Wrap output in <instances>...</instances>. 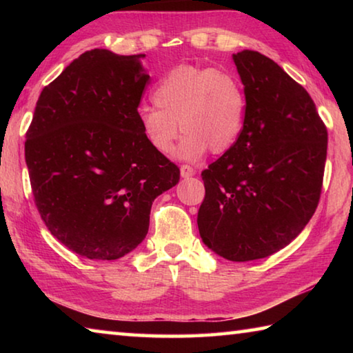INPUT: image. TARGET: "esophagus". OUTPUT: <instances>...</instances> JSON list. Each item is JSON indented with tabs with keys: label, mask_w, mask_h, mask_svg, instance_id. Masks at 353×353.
Instances as JSON below:
<instances>
[{
	"label": "esophagus",
	"mask_w": 353,
	"mask_h": 353,
	"mask_svg": "<svg viewBox=\"0 0 353 353\" xmlns=\"http://www.w3.org/2000/svg\"><path fill=\"white\" fill-rule=\"evenodd\" d=\"M194 174H196V171L191 168V166H188V165H182L181 166V176L183 179H188L191 176H194Z\"/></svg>",
	"instance_id": "1"
}]
</instances>
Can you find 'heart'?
Here are the masks:
<instances>
[{
    "instance_id": "1",
    "label": "heart",
    "mask_w": 353,
    "mask_h": 353,
    "mask_svg": "<svg viewBox=\"0 0 353 353\" xmlns=\"http://www.w3.org/2000/svg\"><path fill=\"white\" fill-rule=\"evenodd\" d=\"M155 107L137 113L143 139L155 152L168 154L177 139L174 157L199 162L208 149L223 154L235 145L246 115V94L240 79L225 70L181 65L152 92Z\"/></svg>"
}]
</instances>
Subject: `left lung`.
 Listing matches in <instances>:
<instances>
[{
  "label": "left lung",
  "instance_id": "8db88e82",
  "mask_svg": "<svg viewBox=\"0 0 353 353\" xmlns=\"http://www.w3.org/2000/svg\"><path fill=\"white\" fill-rule=\"evenodd\" d=\"M246 94L241 134L202 171V243L230 261L265 259L294 240L318 207L327 129L312 97L272 59L232 56Z\"/></svg>",
  "mask_w": 353,
  "mask_h": 353
}]
</instances>
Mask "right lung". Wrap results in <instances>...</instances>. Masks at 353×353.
Here are the masks:
<instances>
[{
	"mask_svg": "<svg viewBox=\"0 0 353 353\" xmlns=\"http://www.w3.org/2000/svg\"><path fill=\"white\" fill-rule=\"evenodd\" d=\"M145 54L85 51L41 90L25 159L41 219L63 246L117 260L145 240L154 199L181 177L140 132Z\"/></svg>",
	"mask_w": 353,
	"mask_h": 353,
	"instance_id": "1",
	"label": "right lung"
}]
</instances>
